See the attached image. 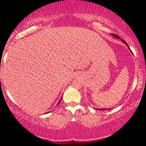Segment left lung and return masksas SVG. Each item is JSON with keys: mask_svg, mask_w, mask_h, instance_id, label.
Masks as SVG:
<instances>
[{"mask_svg": "<svg viewBox=\"0 0 146 146\" xmlns=\"http://www.w3.org/2000/svg\"><path fill=\"white\" fill-rule=\"evenodd\" d=\"M112 36H114V37H115V38H120V37L119 36H117V35H116V34H113H113H112ZM121 41L122 42H123V43H124V44H126V46H128V48H129V50H130V47H129V46H128V44H127V43L126 42H125L124 41V40H121ZM132 52V51H131ZM96 109H98V110H99L98 109V108H96ZM100 110H106V108H100ZM107 110H109V109H107Z\"/></svg>", "mask_w": 146, "mask_h": 146, "instance_id": "8db88e82", "label": "left lung"}]
</instances>
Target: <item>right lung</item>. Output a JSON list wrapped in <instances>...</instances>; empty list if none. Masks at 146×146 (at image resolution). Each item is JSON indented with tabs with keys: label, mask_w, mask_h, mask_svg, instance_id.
Instances as JSON below:
<instances>
[{
	"label": "right lung",
	"mask_w": 146,
	"mask_h": 146,
	"mask_svg": "<svg viewBox=\"0 0 146 146\" xmlns=\"http://www.w3.org/2000/svg\"><path fill=\"white\" fill-rule=\"evenodd\" d=\"M60 101H61V99H60V101H59V102H58V104H59V103H60Z\"/></svg>",
	"instance_id": "add662e5"
}]
</instances>
